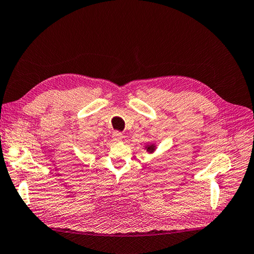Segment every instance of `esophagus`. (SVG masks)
Masks as SVG:
<instances>
[{
  "label": "esophagus",
  "instance_id": "1",
  "mask_svg": "<svg viewBox=\"0 0 254 254\" xmlns=\"http://www.w3.org/2000/svg\"><path fill=\"white\" fill-rule=\"evenodd\" d=\"M113 139L115 143H119L123 139V134L121 132H114L113 133Z\"/></svg>",
  "mask_w": 254,
  "mask_h": 254
}]
</instances>
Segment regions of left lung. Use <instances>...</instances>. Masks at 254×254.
Listing matches in <instances>:
<instances>
[{
	"label": "left lung",
	"instance_id": "1",
	"mask_svg": "<svg viewBox=\"0 0 254 254\" xmlns=\"http://www.w3.org/2000/svg\"><path fill=\"white\" fill-rule=\"evenodd\" d=\"M145 148H146L147 151L149 152V154H152V152L156 150V145L155 144H148V145L145 146Z\"/></svg>",
	"mask_w": 254,
	"mask_h": 254
}]
</instances>
